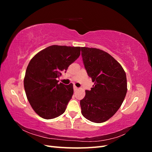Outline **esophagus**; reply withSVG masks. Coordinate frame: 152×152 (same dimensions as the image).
<instances>
[{"label": "esophagus", "mask_w": 152, "mask_h": 152, "mask_svg": "<svg viewBox=\"0 0 152 152\" xmlns=\"http://www.w3.org/2000/svg\"><path fill=\"white\" fill-rule=\"evenodd\" d=\"M73 89H74V91H76L78 89V87H76L75 86H73Z\"/></svg>", "instance_id": "1"}]
</instances>
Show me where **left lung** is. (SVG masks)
Wrapping results in <instances>:
<instances>
[{"mask_svg": "<svg viewBox=\"0 0 152 152\" xmlns=\"http://www.w3.org/2000/svg\"><path fill=\"white\" fill-rule=\"evenodd\" d=\"M87 74L94 82L80 100L82 114L95 123L108 121L121 107L127 93L125 71L111 55L103 50L81 48Z\"/></svg>", "mask_w": 152, "mask_h": 152, "instance_id": "1", "label": "left lung"}]
</instances>
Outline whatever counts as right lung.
<instances>
[{
    "label": "right lung",
    "instance_id": "right-lung-1",
    "mask_svg": "<svg viewBox=\"0 0 152 152\" xmlns=\"http://www.w3.org/2000/svg\"><path fill=\"white\" fill-rule=\"evenodd\" d=\"M80 47L53 45L40 50L26 68L24 87L34 111L45 119L65 112L73 94V84H58L57 78L79 57Z\"/></svg>",
    "mask_w": 152,
    "mask_h": 152
}]
</instances>
